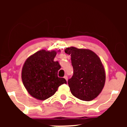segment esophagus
I'll use <instances>...</instances> for the list:
<instances>
[{
	"instance_id": "34e87169",
	"label": "esophagus",
	"mask_w": 127,
	"mask_h": 127,
	"mask_svg": "<svg viewBox=\"0 0 127 127\" xmlns=\"http://www.w3.org/2000/svg\"><path fill=\"white\" fill-rule=\"evenodd\" d=\"M64 78L66 80V81H67V80H68V77H67V75L64 76Z\"/></svg>"
}]
</instances>
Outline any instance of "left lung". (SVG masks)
<instances>
[{
	"instance_id": "8db88e82",
	"label": "left lung",
	"mask_w": 127,
	"mask_h": 127,
	"mask_svg": "<svg viewBox=\"0 0 127 127\" xmlns=\"http://www.w3.org/2000/svg\"><path fill=\"white\" fill-rule=\"evenodd\" d=\"M65 52L71 55L73 75L68 80L72 94L84 101L97 97L104 87L105 71L100 58L91 50L70 47Z\"/></svg>"
}]
</instances>
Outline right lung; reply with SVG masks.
I'll use <instances>...</instances> for the list:
<instances>
[{
  "instance_id": "add662e5",
  "label": "right lung",
  "mask_w": 127,
  "mask_h": 127,
  "mask_svg": "<svg viewBox=\"0 0 127 127\" xmlns=\"http://www.w3.org/2000/svg\"><path fill=\"white\" fill-rule=\"evenodd\" d=\"M56 54L55 51H39L29 57L23 65V84L29 94L38 100L49 98L59 86L67 84L64 78L58 76L61 65L59 62L54 61Z\"/></svg>"
}]
</instances>
